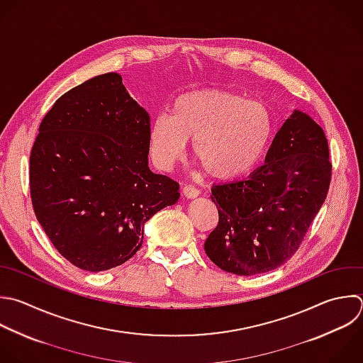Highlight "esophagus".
Masks as SVG:
<instances>
[{"instance_id": "esophagus-1", "label": "esophagus", "mask_w": 363, "mask_h": 363, "mask_svg": "<svg viewBox=\"0 0 363 363\" xmlns=\"http://www.w3.org/2000/svg\"><path fill=\"white\" fill-rule=\"evenodd\" d=\"M183 194H184V197H187V199H196V197L200 194V191H199L194 186L187 184V186L183 187Z\"/></svg>"}]
</instances>
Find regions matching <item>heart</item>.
<instances>
[{
	"instance_id": "obj_1",
	"label": "heart",
	"mask_w": 363,
	"mask_h": 363,
	"mask_svg": "<svg viewBox=\"0 0 363 363\" xmlns=\"http://www.w3.org/2000/svg\"><path fill=\"white\" fill-rule=\"evenodd\" d=\"M272 115L259 101L227 91H197L179 96L172 113L157 115L149 128V153L160 169L179 163L193 139V152L208 174L233 179L251 170L272 136Z\"/></svg>"
}]
</instances>
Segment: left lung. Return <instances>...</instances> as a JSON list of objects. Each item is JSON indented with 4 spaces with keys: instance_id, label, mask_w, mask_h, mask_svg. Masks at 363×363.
<instances>
[{
    "instance_id": "1",
    "label": "left lung",
    "mask_w": 363,
    "mask_h": 363,
    "mask_svg": "<svg viewBox=\"0 0 363 363\" xmlns=\"http://www.w3.org/2000/svg\"><path fill=\"white\" fill-rule=\"evenodd\" d=\"M330 170L322 128L294 111L277 132L262 166L244 180L211 187L218 224L204 242L208 258L237 275L282 265L296 252L322 207Z\"/></svg>"
}]
</instances>
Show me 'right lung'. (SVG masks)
Wrapping results in <instances>:
<instances>
[{"label": "right lung", "instance_id": "right-lung-1", "mask_svg": "<svg viewBox=\"0 0 363 363\" xmlns=\"http://www.w3.org/2000/svg\"><path fill=\"white\" fill-rule=\"evenodd\" d=\"M149 113L116 72L64 94L30 157L35 216L58 252L99 272L142 247L145 224L177 203L179 183L149 169Z\"/></svg>", "mask_w": 363, "mask_h": 363}]
</instances>
